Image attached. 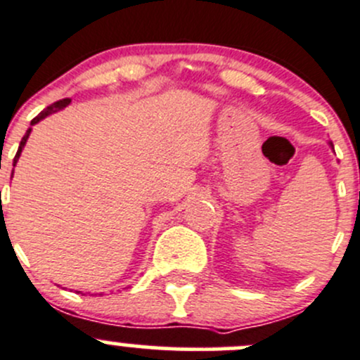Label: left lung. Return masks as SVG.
I'll list each match as a JSON object with an SVG mask.
<instances>
[{
  "mask_svg": "<svg viewBox=\"0 0 360 360\" xmlns=\"http://www.w3.org/2000/svg\"><path fill=\"white\" fill-rule=\"evenodd\" d=\"M330 145H331V148H333V143H330Z\"/></svg>",
  "mask_w": 360,
  "mask_h": 360,
  "instance_id": "1",
  "label": "left lung"
}]
</instances>
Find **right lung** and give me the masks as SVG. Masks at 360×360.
<instances>
[{
	"instance_id": "add662e5",
	"label": "right lung",
	"mask_w": 360,
	"mask_h": 360,
	"mask_svg": "<svg viewBox=\"0 0 360 360\" xmlns=\"http://www.w3.org/2000/svg\"><path fill=\"white\" fill-rule=\"evenodd\" d=\"M70 98H63V100H60V101H55V103H51L50 107H46L44 108L43 112L39 113V115L37 117H34L32 120H30V126H34V124H37L39 122V120H43L44 117H48V115H51V113H55V112H58V110H62V108H65L67 105L70 103ZM29 134H30V127L27 129V132H25V136L24 138H22V141H20V146H18V151H17V155H15V158H13V167H15V164H17V160H18V157H20V153H22V148H24L25 146V143H27V138H29Z\"/></svg>"
}]
</instances>
